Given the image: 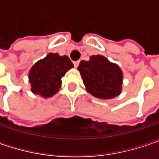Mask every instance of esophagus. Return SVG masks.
Wrapping results in <instances>:
<instances>
[{"mask_svg":"<svg viewBox=\"0 0 159 159\" xmlns=\"http://www.w3.org/2000/svg\"><path fill=\"white\" fill-rule=\"evenodd\" d=\"M73 64H74L75 67H78L79 64H80V61H75V62H73Z\"/></svg>","mask_w":159,"mask_h":159,"instance_id":"1","label":"esophagus"}]
</instances>
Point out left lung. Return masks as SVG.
Here are the masks:
<instances>
[{"instance_id": "8db88e82", "label": "left lung", "mask_w": 159, "mask_h": 159, "mask_svg": "<svg viewBox=\"0 0 159 159\" xmlns=\"http://www.w3.org/2000/svg\"><path fill=\"white\" fill-rule=\"evenodd\" d=\"M88 92L101 99H111L120 94L122 71L117 64L97 55L81 61L78 67Z\"/></svg>"}]
</instances>
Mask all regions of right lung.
I'll return each mask as SVG.
<instances>
[{"label": "right lung", "mask_w": 159, "mask_h": 159, "mask_svg": "<svg viewBox=\"0 0 159 159\" xmlns=\"http://www.w3.org/2000/svg\"><path fill=\"white\" fill-rule=\"evenodd\" d=\"M73 67L67 56L49 53L33 66L29 73L32 91L43 97H50L57 92L62 83V77Z\"/></svg>", "instance_id": "right-lung-1"}]
</instances>
